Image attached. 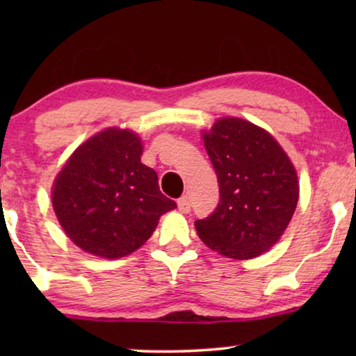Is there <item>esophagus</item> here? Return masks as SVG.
<instances>
[{"label":"esophagus","mask_w":356,"mask_h":356,"mask_svg":"<svg viewBox=\"0 0 356 356\" xmlns=\"http://www.w3.org/2000/svg\"><path fill=\"white\" fill-rule=\"evenodd\" d=\"M178 209H179V212H183V213L191 212V204H189V199L186 196L178 199Z\"/></svg>","instance_id":"obj_1"}]
</instances>
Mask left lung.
Here are the masks:
<instances>
[{
  "instance_id": "8db88e82",
  "label": "left lung",
  "mask_w": 356,
  "mask_h": 356,
  "mask_svg": "<svg viewBox=\"0 0 356 356\" xmlns=\"http://www.w3.org/2000/svg\"><path fill=\"white\" fill-rule=\"evenodd\" d=\"M202 139L220 201L211 216L194 222L199 238L232 259L269 251L298 204V177L289 155L266 129L241 118L217 120Z\"/></svg>"
}]
</instances>
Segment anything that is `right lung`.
I'll return each mask as SVG.
<instances>
[{"label": "right lung", "mask_w": 356, "mask_h": 356, "mask_svg": "<svg viewBox=\"0 0 356 356\" xmlns=\"http://www.w3.org/2000/svg\"><path fill=\"white\" fill-rule=\"evenodd\" d=\"M143 143L133 131L108 128L74 150L53 183L58 222L90 254L116 259L149 240L159 218L177 207L159 177L140 162Z\"/></svg>", "instance_id": "obj_1"}]
</instances>
